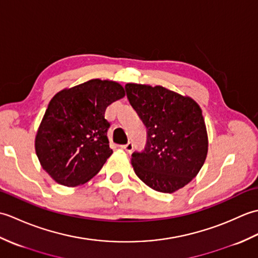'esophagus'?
Listing matches in <instances>:
<instances>
[{"label": "esophagus", "instance_id": "esophagus-1", "mask_svg": "<svg viewBox=\"0 0 258 258\" xmlns=\"http://www.w3.org/2000/svg\"><path fill=\"white\" fill-rule=\"evenodd\" d=\"M133 147H134L133 143H131V142H128L127 144H125V145H122V146H120V149L130 153V152H132V151H133Z\"/></svg>", "mask_w": 258, "mask_h": 258}]
</instances>
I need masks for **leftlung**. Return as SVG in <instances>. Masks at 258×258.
<instances>
[{"label":"left lung","mask_w":258,"mask_h":258,"mask_svg":"<svg viewBox=\"0 0 258 258\" xmlns=\"http://www.w3.org/2000/svg\"><path fill=\"white\" fill-rule=\"evenodd\" d=\"M126 96L147 130L143 151L132 154L135 174L162 193L184 187L207 155V133L199 104L163 86L130 83Z\"/></svg>","instance_id":"8db88e82"}]
</instances>
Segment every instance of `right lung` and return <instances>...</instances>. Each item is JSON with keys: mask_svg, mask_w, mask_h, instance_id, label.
Wrapping results in <instances>:
<instances>
[{"mask_svg": "<svg viewBox=\"0 0 258 258\" xmlns=\"http://www.w3.org/2000/svg\"><path fill=\"white\" fill-rule=\"evenodd\" d=\"M125 95L116 82L90 80L54 96L35 138L42 167L65 186L84 184L112 155L106 107Z\"/></svg>", "mask_w": 258, "mask_h": 258, "instance_id": "right-lung-1", "label": "right lung"}]
</instances>
